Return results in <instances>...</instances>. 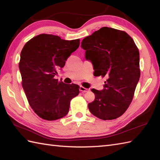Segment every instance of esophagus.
Instances as JSON below:
<instances>
[{"label": "esophagus", "instance_id": "34e87169", "mask_svg": "<svg viewBox=\"0 0 160 160\" xmlns=\"http://www.w3.org/2000/svg\"><path fill=\"white\" fill-rule=\"evenodd\" d=\"M79 89H80V91L82 93H86V92H87L88 91H89V89H87V88H84V87H82V86L80 87Z\"/></svg>", "mask_w": 160, "mask_h": 160}]
</instances>
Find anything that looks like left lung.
<instances>
[{
  "label": "left lung",
  "instance_id": "1",
  "mask_svg": "<svg viewBox=\"0 0 160 160\" xmlns=\"http://www.w3.org/2000/svg\"><path fill=\"white\" fill-rule=\"evenodd\" d=\"M81 47L93 64L95 76L106 77L104 89H92L90 112L101 120H113L127 111L140 77V53L128 33L104 27L84 38Z\"/></svg>",
  "mask_w": 160,
  "mask_h": 160
}]
</instances>
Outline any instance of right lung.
Listing matches in <instances>:
<instances>
[{"instance_id": "1", "label": "right lung", "mask_w": 160, "mask_h": 160, "mask_svg": "<svg viewBox=\"0 0 160 160\" xmlns=\"http://www.w3.org/2000/svg\"><path fill=\"white\" fill-rule=\"evenodd\" d=\"M79 45V39L66 40L55 35L40 34L23 47L19 62L22 86L32 109L44 120L65 116L71 99L80 93L77 84L54 78Z\"/></svg>"}]
</instances>
